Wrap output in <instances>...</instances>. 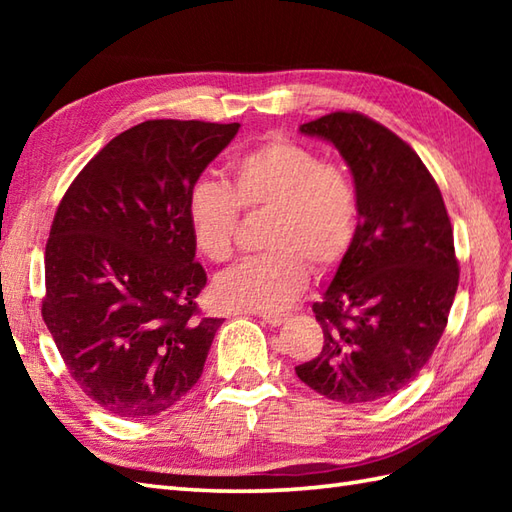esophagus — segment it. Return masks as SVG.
Here are the masks:
<instances>
[{"label":"esophagus","instance_id":"1","mask_svg":"<svg viewBox=\"0 0 512 512\" xmlns=\"http://www.w3.org/2000/svg\"><path fill=\"white\" fill-rule=\"evenodd\" d=\"M259 317H262L268 325H273V328H277V325H281L288 319L286 314H279V312H259Z\"/></svg>","mask_w":512,"mask_h":512}]
</instances>
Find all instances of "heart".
I'll use <instances>...</instances> for the list:
<instances>
[{
  "mask_svg": "<svg viewBox=\"0 0 512 512\" xmlns=\"http://www.w3.org/2000/svg\"><path fill=\"white\" fill-rule=\"evenodd\" d=\"M239 206L268 209L270 253L248 257L215 279L217 303L231 310H284L306 288L308 262L334 268L358 228V198L350 176L317 151L288 138H270L231 165V184L198 180L187 195L193 242L211 262L233 255Z\"/></svg>",
  "mask_w": 512,
  "mask_h": 512,
  "instance_id": "b5f03b06",
  "label": "heart"
}]
</instances>
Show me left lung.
<instances>
[{
	"label": "left lung",
	"instance_id": "obj_1",
	"mask_svg": "<svg viewBox=\"0 0 512 512\" xmlns=\"http://www.w3.org/2000/svg\"><path fill=\"white\" fill-rule=\"evenodd\" d=\"M339 149L354 176L356 237L312 306L323 350L297 365L321 396L358 405L396 394L447 328L460 268L436 180L405 140L358 112L299 127Z\"/></svg>",
	"mask_w": 512,
	"mask_h": 512
}]
</instances>
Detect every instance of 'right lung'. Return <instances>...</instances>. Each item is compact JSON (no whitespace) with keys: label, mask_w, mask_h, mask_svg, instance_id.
<instances>
[{"label":"right lung","mask_w":512,"mask_h":512,"mask_svg":"<svg viewBox=\"0 0 512 512\" xmlns=\"http://www.w3.org/2000/svg\"><path fill=\"white\" fill-rule=\"evenodd\" d=\"M239 123L145 121L112 138L54 213L41 314L76 385L118 418L158 416L202 376L222 319L200 317L187 195Z\"/></svg>","instance_id":"right-lung-1"}]
</instances>
